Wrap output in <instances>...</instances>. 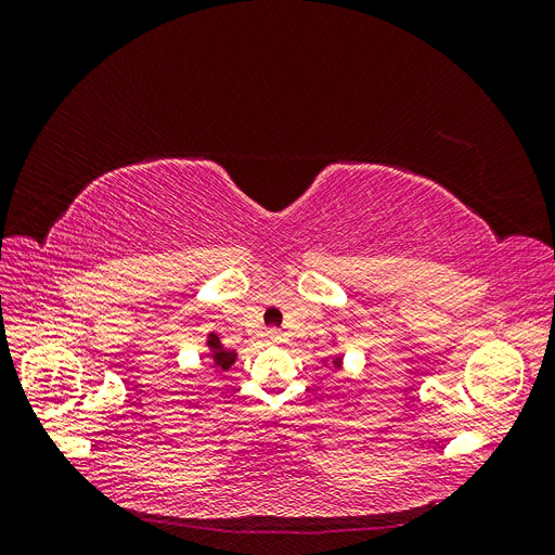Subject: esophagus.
<instances>
[{
  "label": "esophagus",
  "mask_w": 555,
  "mask_h": 555,
  "mask_svg": "<svg viewBox=\"0 0 555 555\" xmlns=\"http://www.w3.org/2000/svg\"><path fill=\"white\" fill-rule=\"evenodd\" d=\"M266 335H268V340H271V343H282V338H284L282 331H278V328H271Z\"/></svg>",
  "instance_id": "1"
}]
</instances>
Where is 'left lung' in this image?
<instances>
[{"label": "left lung", "mask_w": 555, "mask_h": 555, "mask_svg": "<svg viewBox=\"0 0 555 555\" xmlns=\"http://www.w3.org/2000/svg\"><path fill=\"white\" fill-rule=\"evenodd\" d=\"M322 365L328 367V371H340V367L345 365V354H340V351H338V354H333L331 359H324Z\"/></svg>", "instance_id": "8db88e82"}]
</instances>
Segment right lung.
<instances>
[{"instance_id": "add662e5", "label": "right lung", "mask_w": 555, "mask_h": 555, "mask_svg": "<svg viewBox=\"0 0 555 555\" xmlns=\"http://www.w3.org/2000/svg\"><path fill=\"white\" fill-rule=\"evenodd\" d=\"M206 347H208V359L212 361L210 367H215L217 373H227L229 367H231L233 363H236V359H238V351L227 349V347L222 345V340H220V335H217L215 331L208 333Z\"/></svg>"}]
</instances>
